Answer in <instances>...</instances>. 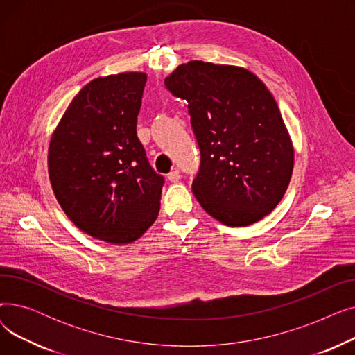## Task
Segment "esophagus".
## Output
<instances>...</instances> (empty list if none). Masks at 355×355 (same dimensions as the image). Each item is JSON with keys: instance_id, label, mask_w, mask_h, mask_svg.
<instances>
[{"instance_id": "34e87169", "label": "esophagus", "mask_w": 355, "mask_h": 355, "mask_svg": "<svg viewBox=\"0 0 355 355\" xmlns=\"http://www.w3.org/2000/svg\"><path fill=\"white\" fill-rule=\"evenodd\" d=\"M180 178H181V173L178 170H174L168 174V180H170L171 182H177Z\"/></svg>"}]
</instances>
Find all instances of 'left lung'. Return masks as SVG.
Segmentation results:
<instances>
[{
	"label": "left lung",
	"mask_w": 355,
	"mask_h": 355,
	"mask_svg": "<svg viewBox=\"0 0 355 355\" xmlns=\"http://www.w3.org/2000/svg\"><path fill=\"white\" fill-rule=\"evenodd\" d=\"M165 86L189 102L201 164L193 193L211 217L250 226L273 211L293 171V145L269 89L245 67L191 60Z\"/></svg>",
	"instance_id": "left-lung-1"
}]
</instances>
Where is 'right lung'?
I'll return each mask as SVG.
<instances>
[{
	"label": "right lung",
	"instance_id": "1",
	"mask_svg": "<svg viewBox=\"0 0 355 355\" xmlns=\"http://www.w3.org/2000/svg\"><path fill=\"white\" fill-rule=\"evenodd\" d=\"M146 73L89 82L73 98L49 145V177L66 216L86 234L132 243L157 220L164 177L137 137Z\"/></svg>",
	"mask_w": 355,
	"mask_h": 355
}]
</instances>
